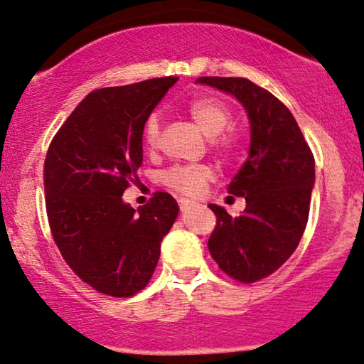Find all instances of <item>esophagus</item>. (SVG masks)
Masks as SVG:
<instances>
[{
  "label": "esophagus",
  "mask_w": 364,
  "mask_h": 364,
  "mask_svg": "<svg viewBox=\"0 0 364 364\" xmlns=\"http://www.w3.org/2000/svg\"><path fill=\"white\" fill-rule=\"evenodd\" d=\"M196 206H198V203H193L190 200H179V208H181L183 213L190 211V210H193V208H196Z\"/></svg>",
  "instance_id": "obj_1"
}]
</instances>
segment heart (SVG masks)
<instances>
[{
  "label": "heart",
  "mask_w": 364,
  "mask_h": 364,
  "mask_svg": "<svg viewBox=\"0 0 364 364\" xmlns=\"http://www.w3.org/2000/svg\"><path fill=\"white\" fill-rule=\"evenodd\" d=\"M186 113L195 121V124L203 133L210 138V144L215 151L221 154H228L235 148V138L225 133V129L231 123V111L220 100L210 98V96H201L190 101L186 106ZM159 118L158 114H151L144 123L143 139L146 148L153 149L158 146L159 141ZM215 171L206 164H198V166H176L164 174V183L173 190L186 196H198L205 191L206 183L213 179Z\"/></svg>",
  "instance_id": "1"
}]
</instances>
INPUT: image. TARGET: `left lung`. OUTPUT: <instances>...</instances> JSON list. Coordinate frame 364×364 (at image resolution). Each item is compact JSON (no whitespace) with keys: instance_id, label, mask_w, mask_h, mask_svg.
<instances>
[{"instance_id":"1","label":"left lung","mask_w":364,"mask_h":364,"mask_svg":"<svg viewBox=\"0 0 364 364\" xmlns=\"http://www.w3.org/2000/svg\"><path fill=\"white\" fill-rule=\"evenodd\" d=\"M240 101L250 119L248 159L228 185L243 196L245 211L232 218L210 205L216 228L208 248L231 278L255 283L274 273L298 248L308 223L314 158L287 106L245 77H198Z\"/></svg>"}]
</instances>
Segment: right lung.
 <instances>
[{"label":"right lung","instance_id":"add662e5","mask_svg":"<svg viewBox=\"0 0 364 364\" xmlns=\"http://www.w3.org/2000/svg\"><path fill=\"white\" fill-rule=\"evenodd\" d=\"M178 77L90 93L53 138L45 161L46 211L68 266L96 291L133 296L151 279L179 215L158 191L134 210L123 200L143 164L144 123Z\"/></svg>","mask_w":364,"mask_h":364}]
</instances>
